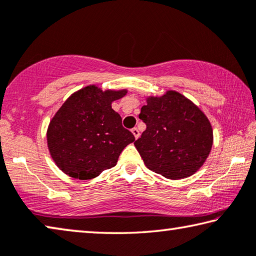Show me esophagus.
<instances>
[{
	"label": "esophagus",
	"mask_w": 256,
	"mask_h": 256,
	"mask_svg": "<svg viewBox=\"0 0 256 256\" xmlns=\"http://www.w3.org/2000/svg\"><path fill=\"white\" fill-rule=\"evenodd\" d=\"M132 133H133V136H134L136 139H138V138L140 136V132H139V130H138L136 128H132Z\"/></svg>",
	"instance_id": "34e87169"
}]
</instances>
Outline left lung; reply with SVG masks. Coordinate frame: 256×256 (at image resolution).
Masks as SVG:
<instances>
[{
	"instance_id": "obj_1",
	"label": "left lung",
	"mask_w": 256,
	"mask_h": 256,
	"mask_svg": "<svg viewBox=\"0 0 256 256\" xmlns=\"http://www.w3.org/2000/svg\"><path fill=\"white\" fill-rule=\"evenodd\" d=\"M139 118L147 128L134 146L146 166L171 180L184 179L202 168L213 144L208 117L176 91L148 96Z\"/></svg>"
}]
</instances>
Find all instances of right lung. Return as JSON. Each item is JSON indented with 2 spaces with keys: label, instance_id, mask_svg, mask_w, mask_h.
<instances>
[{
  "label": "right lung",
  "instance_id": "right-lung-1",
  "mask_svg": "<svg viewBox=\"0 0 256 256\" xmlns=\"http://www.w3.org/2000/svg\"><path fill=\"white\" fill-rule=\"evenodd\" d=\"M126 93L88 85L64 101L46 132L48 152L64 173L90 180L116 165L123 149L136 140L112 108Z\"/></svg>",
  "mask_w": 256,
  "mask_h": 256
}]
</instances>
